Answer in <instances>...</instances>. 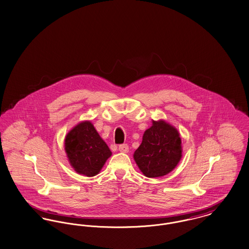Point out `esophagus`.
Masks as SVG:
<instances>
[{
    "label": "esophagus",
    "mask_w": 249,
    "mask_h": 249,
    "mask_svg": "<svg viewBox=\"0 0 249 249\" xmlns=\"http://www.w3.org/2000/svg\"><path fill=\"white\" fill-rule=\"evenodd\" d=\"M119 151L122 153H127L128 152V145L127 144H121L119 146Z\"/></svg>",
    "instance_id": "obj_1"
}]
</instances>
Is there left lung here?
<instances>
[{
    "label": "left lung",
    "mask_w": 249,
    "mask_h": 249,
    "mask_svg": "<svg viewBox=\"0 0 249 249\" xmlns=\"http://www.w3.org/2000/svg\"><path fill=\"white\" fill-rule=\"evenodd\" d=\"M134 160L147 178H160L172 172L182 158L180 134L164 120L152 121L142 142L134 152Z\"/></svg>",
    "instance_id": "left-lung-1"
}]
</instances>
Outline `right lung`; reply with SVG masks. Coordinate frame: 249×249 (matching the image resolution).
<instances>
[{"label":"right lung","mask_w":249,"mask_h":249,"mask_svg":"<svg viewBox=\"0 0 249 249\" xmlns=\"http://www.w3.org/2000/svg\"><path fill=\"white\" fill-rule=\"evenodd\" d=\"M64 149L72 169L86 177L98 175L112 155L90 121L80 122L67 133Z\"/></svg>","instance_id":"obj_1"}]
</instances>
